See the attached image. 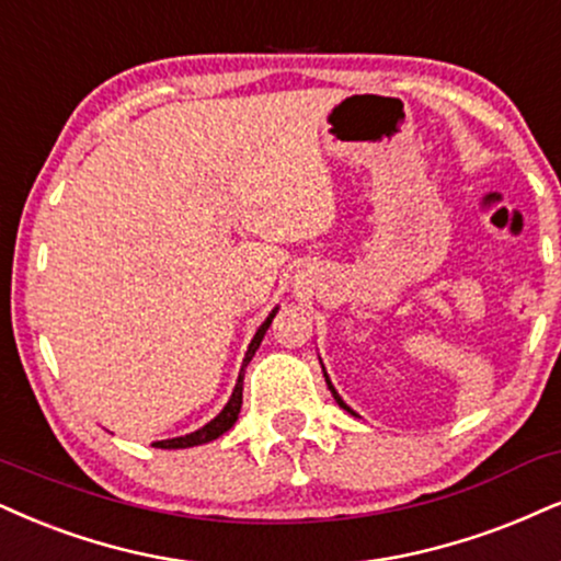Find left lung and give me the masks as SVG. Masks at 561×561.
Listing matches in <instances>:
<instances>
[{"mask_svg":"<svg viewBox=\"0 0 561 561\" xmlns=\"http://www.w3.org/2000/svg\"><path fill=\"white\" fill-rule=\"evenodd\" d=\"M322 371H324V366H322ZM324 382H328V387H330V392H333V398H335V403L337 405H341L343 408V411H348L351 413V416H356V411H354V408H351L348 403H345V400L341 398V396H337V390H335V387H333V382H330V377H328V371H324Z\"/></svg>","mask_w":561,"mask_h":561,"instance_id":"left-lung-1","label":"left lung"}]
</instances>
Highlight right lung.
<instances>
[{
    "label": "right lung",
    "instance_id": "right-lung-1",
    "mask_svg": "<svg viewBox=\"0 0 561 561\" xmlns=\"http://www.w3.org/2000/svg\"><path fill=\"white\" fill-rule=\"evenodd\" d=\"M278 309L280 307H275L273 312L267 314V320L260 324L257 333H254V337H252V343H249V348H247V354H244V362H241V369H239L237 387H233L231 398H228V403L224 405V411H220L216 419L207 421L205 426H199L197 432H190V434H184V437H174V439H161V442H156V447H161V449H184V447H195V445H207V442L218 439L220 434H226L228 428L237 424L239 411H241V390H244V369H247V364L252 362L254 351L260 348L262 337H265L270 322H273V317L278 314Z\"/></svg>",
    "mask_w": 561,
    "mask_h": 561
}]
</instances>
